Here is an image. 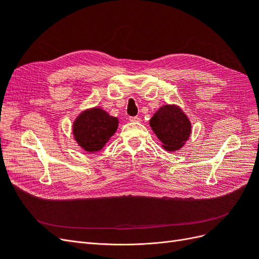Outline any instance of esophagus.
Segmentation results:
<instances>
[{"instance_id":"esophagus-1","label":"esophagus","mask_w":259,"mask_h":259,"mask_svg":"<svg viewBox=\"0 0 259 259\" xmlns=\"http://www.w3.org/2000/svg\"><path fill=\"white\" fill-rule=\"evenodd\" d=\"M128 120L131 122H140V117L139 116H130Z\"/></svg>"}]
</instances>
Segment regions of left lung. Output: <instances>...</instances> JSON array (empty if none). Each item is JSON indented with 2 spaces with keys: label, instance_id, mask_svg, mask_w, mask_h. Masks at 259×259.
Listing matches in <instances>:
<instances>
[{
  "label": "left lung",
  "instance_id": "8db88e82",
  "mask_svg": "<svg viewBox=\"0 0 259 259\" xmlns=\"http://www.w3.org/2000/svg\"><path fill=\"white\" fill-rule=\"evenodd\" d=\"M150 126L166 151H177L191 134V123L176 105H164L150 119Z\"/></svg>",
  "mask_w": 259,
  "mask_h": 259
}]
</instances>
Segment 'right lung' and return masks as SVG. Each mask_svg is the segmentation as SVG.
Segmentation results:
<instances>
[{"instance_id":"add662e5","label":"right lung","mask_w":259,"mask_h":259,"mask_svg":"<svg viewBox=\"0 0 259 259\" xmlns=\"http://www.w3.org/2000/svg\"><path fill=\"white\" fill-rule=\"evenodd\" d=\"M117 125L119 120L101 108L86 109L73 122L74 140L85 151L97 152L114 135Z\"/></svg>"}]
</instances>
